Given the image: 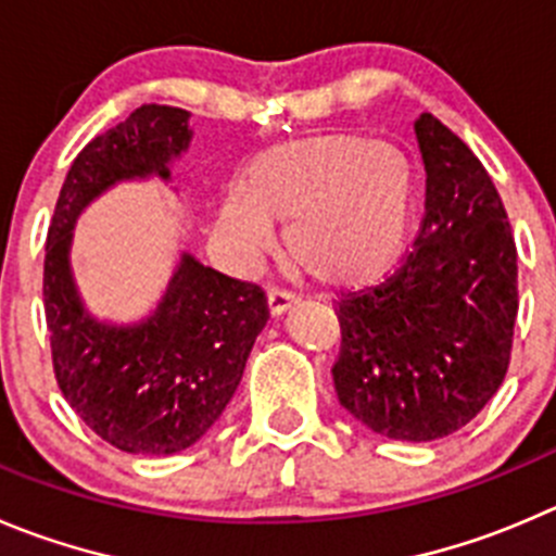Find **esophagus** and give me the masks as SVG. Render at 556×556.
Listing matches in <instances>:
<instances>
[{"label":"esophagus","instance_id":"esophagus-1","mask_svg":"<svg viewBox=\"0 0 556 556\" xmlns=\"http://www.w3.org/2000/svg\"><path fill=\"white\" fill-rule=\"evenodd\" d=\"M294 294L292 292H283V289H269L267 292V308L269 316H283L289 308L294 305Z\"/></svg>","mask_w":556,"mask_h":556}]
</instances>
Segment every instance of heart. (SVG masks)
Returning a JSON list of instances; mask_svg holds the SVG:
<instances>
[{
    "label": "heart",
    "mask_w": 556,
    "mask_h": 556,
    "mask_svg": "<svg viewBox=\"0 0 556 556\" xmlns=\"http://www.w3.org/2000/svg\"><path fill=\"white\" fill-rule=\"evenodd\" d=\"M415 215L409 161L363 136L325 134L258 152L240 193L224 195L215 231L242 258L273 245L287 226V258L319 287L357 289L399 264Z\"/></svg>",
    "instance_id": "b5f03b06"
}]
</instances>
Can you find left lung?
<instances>
[{"label": "left lung", "mask_w": 556, "mask_h": 556, "mask_svg": "<svg viewBox=\"0 0 556 556\" xmlns=\"http://www.w3.org/2000/svg\"><path fill=\"white\" fill-rule=\"evenodd\" d=\"M426 218L388 281L338 303L343 409L388 440L431 442L500 390L519 314L505 204L475 152L433 114L415 119Z\"/></svg>", "instance_id": "8db88e82"}]
</instances>
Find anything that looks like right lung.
Wrapping results in <instances>:
<instances>
[{
  "label": "right lung",
  "mask_w": 556,
  "mask_h": 556,
  "mask_svg": "<svg viewBox=\"0 0 556 556\" xmlns=\"http://www.w3.org/2000/svg\"><path fill=\"white\" fill-rule=\"evenodd\" d=\"M188 123L185 109L152 103L89 141L67 172L46 242L43 303L62 395L100 440L141 456H172L202 440L267 325L262 289L185 251L139 321L98 319L78 294L71 248L81 213L119 182H172V163L193 139Z\"/></svg>",
  "instance_id": "add662e5"
}]
</instances>
